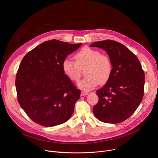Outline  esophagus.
I'll return each mask as SVG.
<instances>
[{
  "mask_svg": "<svg viewBox=\"0 0 158 158\" xmlns=\"http://www.w3.org/2000/svg\"><path fill=\"white\" fill-rule=\"evenodd\" d=\"M88 93L87 92H85V91H82L81 92V96H86L87 95Z\"/></svg>",
  "mask_w": 158,
  "mask_h": 158,
  "instance_id": "esophagus-1",
  "label": "esophagus"
}]
</instances>
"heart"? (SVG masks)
<instances>
[{
    "instance_id": "obj_1",
    "label": "heart",
    "mask_w": 158,
    "mask_h": 158,
    "mask_svg": "<svg viewBox=\"0 0 158 158\" xmlns=\"http://www.w3.org/2000/svg\"><path fill=\"white\" fill-rule=\"evenodd\" d=\"M76 62L69 57L64 59L62 69L64 74L70 80L77 82L81 76V69L87 65L85 74L87 76L78 83V86L84 91H89L96 87L99 82H106L112 73V65L109 57L101 54V52L84 48L76 55Z\"/></svg>"
}]
</instances>
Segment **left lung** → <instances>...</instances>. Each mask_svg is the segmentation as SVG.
<instances>
[{"mask_svg": "<svg viewBox=\"0 0 158 158\" xmlns=\"http://www.w3.org/2000/svg\"><path fill=\"white\" fill-rule=\"evenodd\" d=\"M90 47L103 49L112 65L109 80L96 91L99 101L93 109V113L103 123L123 122L134 113L143 98L144 72L141 64L136 55L118 42L101 40Z\"/></svg>", "mask_w": 158, "mask_h": 158, "instance_id": "left-lung-1", "label": "left lung"}]
</instances>
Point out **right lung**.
<instances>
[{"instance_id": "obj_1", "label": "right lung", "mask_w": 158, "mask_h": 158, "mask_svg": "<svg viewBox=\"0 0 158 158\" xmlns=\"http://www.w3.org/2000/svg\"><path fill=\"white\" fill-rule=\"evenodd\" d=\"M81 44L48 40L22 59L15 79L17 100L34 123L52 127L73 115L81 91L64 74L62 63Z\"/></svg>"}]
</instances>
